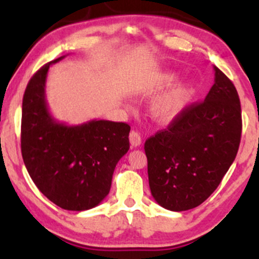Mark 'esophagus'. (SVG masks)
I'll return each mask as SVG.
<instances>
[{
    "label": "esophagus",
    "mask_w": 259,
    "mask_h": 259,
    "mask_svg": "<svg viewBox=\"0 0 259 259\" xmlns=\"http://www.w3.org/2000/svg\"><path fill=\"white\" fill-rule=\"evenodd\" d=\"M129 140H130V144H132L133 147H138L141 145V136L138 132H133L129 134Z\"/></svg>",
    "instance_id": "obj_1"
}]
</instances>
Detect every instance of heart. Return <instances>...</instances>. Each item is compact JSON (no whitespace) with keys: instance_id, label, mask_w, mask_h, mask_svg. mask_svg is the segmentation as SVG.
Here are the masks:
<instances>
[{"instance_id":"b5f03b06","label":"heart","mask_w":259,"mask_h":259,"mask_svg":"<svg viewBox=\"0 0 259 259\" xmlns=\"http://www.w3.org/2000/svg\"><path fill=\"white\" fill-rule=\"evenodd\" d=\"M177 78L175 74L168 73L162 76V82H170ZM191 92V86L187 84H183L177 86L173 91H170L165 97L158 101L156 106L153 107L152 113L153 117L158 121L162 123H169L175 119L178 114H179L184 105H185L187 97L190 96Z\"/></svg>"}]
</instances>
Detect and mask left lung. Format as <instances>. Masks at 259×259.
I'll use <instances>...</instances> for the list:
<instances>
[{
    "mask_svg": "<svg viewBox=\"0 0 259 259\" xmlns=\"http://www.w3.org/2000/svg\"><path fill=\"white\" fill-rule=\"evenodd\" d=\"M241 106L231 80L214 67L206 99L185 107L145 142L148 184L159 206L174 212L200 206L233 164L241 140Z\"/></svg>",
    "mask_w": 259,
    "mask_h": 259,
    "instance_id": "left-lung-1",
    "label": "left lung"
}]
</instances>
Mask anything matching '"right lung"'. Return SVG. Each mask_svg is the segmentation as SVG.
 <instances>
[{
  "instance_id": "add662e5",
  "label": "right lung",
  "mask_w": 259,
  "mask_h": 259,
  "mask_svg": "<svg viewBox=\"0 0 259 259\" xmlns=\"http://www.w3.org/2000/svg\"><path fill=\"white\" fill-rule=\"evenodd\" d=\"M26 86L22 111V156L35 185L67 210H86L106 198L115 165L129 150L130 126L111 120L68 125L53 118L46 101L50 65Z\"/></svg>"
}]
</instances>
